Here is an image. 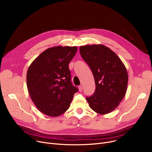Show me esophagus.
Masks as SVG:
<instances>
[{
  "label": "esophagus",
  "instance_id": "1",
  "mask_svg": "<svg viewBox=\"0 0 152 152\" xmlns=\"http://www.w3.org/2000/svg\"><path fill=\"white\" fill-rule=\"evenodd\" d=\"M78 88H79V91L80 92H81L83 91V86H79L78 87Z\"/></svg>",
  "mask_w": 152,
  "mask_h": 152
}]
</instances>
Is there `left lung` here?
<instances>
[{"label":"left lung","mask_w":152,"mask_h":152,"mask_svg":"<svg viewBox=\"0 0 152 152\" xmlns=\"http://www.w3.org/2000/svg\"><path fill=\"white\" fill-rule=\"evenodd\" d=\"M79 50L92 70L96 86L94 94L86 100L95 112L109 113L125 96L128 83L126 68L118 55L103 45H83Z\"/></svg>","instance_id":"1"}]
</instances>
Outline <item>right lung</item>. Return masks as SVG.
Returning a JSON list of instances; mask_svg holds the SVG:
<instances>
[{
	"mask_svg": "<svg viewBox=\"0 0 152 152\" xmlns=\"http://www.w3.org/2000/svg\"><path fill=\"white\" fill-rule=\"evenodd\" d=\"M77 49L75 46L49 48L28 69L26 82L31 100L47 116L55 117L65 113L78 91L71 83L68 67Z\"/></svg>",
	"mask_w": 152,
	"mask_h": 152,
	"instance_id": "1",
	"label": "right lung"
}]
</instances>
